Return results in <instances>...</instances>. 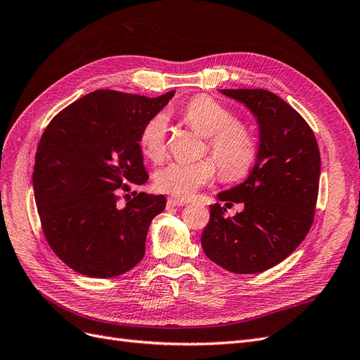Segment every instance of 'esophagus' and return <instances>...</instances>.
<instances>
[{
    "mask_svg": "<svg viewBox=\"0 0 360 360\" xmlns=\"http://www.w3.org/2000/svg\"><path fill=\"white\" fill-rule=\"evenodd\" d=\"M183 205H186V202L179 201L176 198H168L167 201V209H174V207H183Z\"/></svg>",
    "mask_w": 360,
    "mask_h": 360,
    "instance_id": "obj_1",
    "label": "esophagus"
}]
</instances>
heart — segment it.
I'll return each instance as SVG.
<instances>
[{
	"label": "heart",
	"instance_id": "obj_1",
	"mask_svg": "<svg viewBox=\"0 0 360 360\" xmlns=\"http://www.w3.org/2000/svg\"><path fill=\"white\" fill-rule=\"evenodd\" d=\"M184 123L201 136L209 138L210 153L221 168L222 177L237 181L246 177L258 158V144L250 130L236 122L234 114L226 106L209 96H197L181 111ZM168 143V118L156 114L141 129L139 147L150 160L165 156ZM217 174L214 160L169 162L155 172V189L174 198L188 200Z\"/></svg>",
	"mask_w": 360,
	"mask_h": 360
}]
</instances>
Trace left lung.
Here are the masks:
<instances>
[{
	"mask_svg": "<svg viewBox=\"0 0 360 360\" xmlns=\"http://www.w3.org/2000/svg\"><path fill=\"white\" fill-rule=\"evenodd\" d=\"M257 118L258 158L248 179L217 193L225 205L245 209L225 217L210 205L201 245L213 263L233 274H259L291 255L307 237L319 197L321 159L317 139L303 117L267 90H219Z\"/></svg>",
	"mask_w": 360,
	"mask_h": 360,
	"instance_id": "obj_1",
	"label": "left lung"
}]
</instances>
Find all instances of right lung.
<instances>
[{
  "instance_id": "right-lung-1",
  "label": "right lung",
  "mask_w": 360,
  "mask_h": 360,
  "mask_svg": "<svg viewBox=\"0 0 360 360\" xmlns=\"http://www.w3.org/2000/svg\"><path fill=\"white\" fill-rule=\"evenodd\" d=\"M176 91L146 96L97 90L52 118L36 153L32 189L46 240L70 269L90 278H114L146 254L163 195L139 192L123 209L115 191L148 180L139 134Z\"/></svg>"
}]
</instances>
